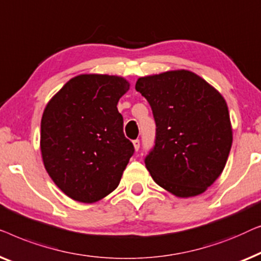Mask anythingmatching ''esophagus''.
<instances>
[{
    "instance_id": "esophagus-1",
    "label": "esophagus",
    "mask_w": 261,
    "mask_h": 261,
    "mask_svg": "<svg viewBox=\"0 0 261 261\" xmlns=\"http://www.w3.org/2000/svg\"><path fill=\"white\" fill-rule=\"evenodd\" d=\"M132 143H134V148H135L136 151H138V149H139V139H136V141H134Z\"/></svg>"
}]
</instances>
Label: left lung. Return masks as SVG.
Masks as SVG:
<instances>
[{
    "instance_id": "1",
    "label": "left lung",
    "mask_w": 261,
    "mask_h": 261,
    "mask_svg": "<svg viewBox=\"0 0 261 261\" xmlns=\"http://www.w3.org/2000/svg\"><path fill=\"white\" fill-rule=\"evenodd\" d=\"M136 90L156 122L155 146L145 159L153 181L182 199L204 193L225 169L233 142L225 98L188 69L141 76Z\"/></svg>"
}]
</instances>
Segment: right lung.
I'll return each instance as SVG.
<instances>
[{
	"label": "right lung",
	"instance_id": "right-lung-1",
	"mask_svg": "<svg viewBox=\"0 0 261 261\" xmlns=\"http://www.w3.org/2000/svg\"><path fill=\"white\" fill-rule=\"evenodd\" d=\"M129 90L123 76L79 74L47 102L40 135L43 166L72 200L94 203L118 187L135 151L117 109Z\"/></svg>",
	"mask_w": 261,
	"mask_h": 261
}]
</instances>
